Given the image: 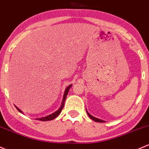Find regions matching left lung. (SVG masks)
<instances>
[{"mask_svg":"<svg viewBox=\"0 0 149 149\" xmlns=\"http://www.w3.org/2000/svg\"><path fill=\"white\" fill-rule=\"evenodd\" d=\"M87 115H88V116H89V117H90V118L92 119V120L95 121V122H98V123H104V122H105V121H104V120H100V119H98V118H95V117H93V116H92L91 115H90V113H89L87 111Z\"/></svg>","mask_w":149,"mask_h":149,"instance_id":"left-lung-1","label":"left lung"}]
</instances>
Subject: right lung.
I'll return each instance as SVG.
<instances>
[{"label": "right lung", "mask_w": 149, "mask_h": 149, "mask_svg": "<svg viewBox=\"0 0 149 149\" xmlns=\"http://www.w3.org/2000/svg\"><path fill=\"white\" fill-rule=\"evenodd\" d=\"M72 87V85H69L68 87H67V88H66L65 92H64V97H63V100H62V105H61V107H60V108H59V110H56V111L55 112V113H52V114L49 115V116H46V117H43V118H36V119H37V120H41V121H47V120H53V119H54L55 118L57 117V116H59V114H60V113H61V112H62V109H63V108H64V101H65L66 97H67V94H68L69 90H70V87ZM16 108L18 110V111L20 112V113H22V111H21V110H20V109H18L16 106Z\"/></svg>", "instance_id": "obj_1"}]
</instances>
